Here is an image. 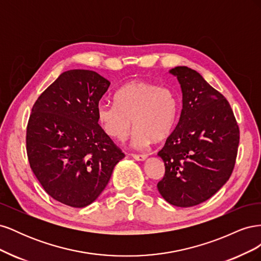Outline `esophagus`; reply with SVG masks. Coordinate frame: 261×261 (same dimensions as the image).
<instances>
[{
	"label": "esophagus",
	"instance_id": "1",
	"mask_svg": "<svg viewBox=\"0 0 261 261\" xmlns=\"http://www.w3.org/2000/svg\"><path fill=\"white\" fill-rule=\"evenodd\" d=\"M132 156L137 161H145L147 159V154H132Z\"/></svg>",
	"mask_w": 261,
	"mask_h": 261
}]
</instances>
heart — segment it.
I'll use <instances>...</instances> for the list:
<instances>
[{
	"label": "heart",
	"instance_id": "b5f03b06",
	"mask_svg": "<svg viewBox=\"0 0 261 261\" xmlns=\"http://www.w3.org/2000/svg\"><path fill=\"white\" fill-rule=\"evenodd\" d=\"M114 100L115 103H101L97 108V120L102 129L118 141L127 138L134 124L133 145L144 149L153 139L169 136L174 127L177 99L167 87L135 81L118 89Z\"/></svg>",
	"mask_w": 261,
	"mask_h": 261
}]
</instances>
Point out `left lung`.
<instances>
[{
  "instance_id": "obj_1",
  "label": "left lung",
  "mask_w": 261,
  "mask_h": 261,
  "mask_svg": "<svg viewBox=\"0 0 261 261\" xmlns=\"http://www.w3.org/2000/svg\"><path fill=\"white\" fill-rule=\"evenodd\" d=\"M183 96L179 121L158 152L165 173L156 187L173 206L187 208L208 200L230 178L240 129L227 100L187 66L170 69Z\"/></svg>"
}]
</instances>
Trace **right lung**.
Listing matches in <instances>:
<instances>
[{
  "label": "right lung",
  "instance_id": "right-lung-1",
  "mask_svg": "<svg viewBox=\"0 0 261 261\" xmlns=\"http://www.w3.org/2000/svg\"><path fill=\"white\" fill-rule=\"evenodd\" d=\"M110 84L93 70L70 69L31 110L26 136L30 168L53 199L70 207L96 200L125 156L97 120Z\"/></svg>",
  "mask_w": 261,
  "mask_h": 261
}]
</instances>
